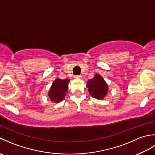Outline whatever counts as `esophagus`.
<instances>
[{
    "label": "esophagus",
    "instance_id": "34e87169",
    "mask_svg": "<svg viewBox=\"0 0 155 155\" xmlns=\"http://www.w3.org/2000/svg\"><path fill=\"white\" fill-rule=\"evenodd\" d=\"M74 78H82V76L76 75V76H74Z\"/></svg>",
    "mask_w": 155,
    "mask_h": 155
}]
</instances>
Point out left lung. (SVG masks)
I'll return each instance as SVG.
<instances>
[{"instance_id":"obj_1","label":"left lung","mask_w":155,"mask_h":155,"mask_svg":"<svg viewBox=\"0 0 155 155\" xmlns=\"http://www.w3.org/2000/svg\"><path fill=\"white\" fill-rule=\"evenodd\" d=\"M87 87L91 96L98 100L104 99L108 92L107 83L99 74H95L92 79L88 81Z\"/></svg>"}]
</instances>
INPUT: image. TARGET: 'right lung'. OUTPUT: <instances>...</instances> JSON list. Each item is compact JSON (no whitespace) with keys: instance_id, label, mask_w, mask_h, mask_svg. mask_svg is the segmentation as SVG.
<instances>
[{"instance_id":"right-lung-1","label":"right lung","mask_w":155,"mask_h":155,"mask_svg":"<svg viewBox=\"0 0 155 155\" xmlns=\"http://www.w3.org/2000/svg\"><path fill=\"white\" fill-rule=\"evenodd\" d=\"M69 82L68 79L56 78L48 93V97L52 103H58L64 99L68 92Z\"/></svg>"}]
</instances>
